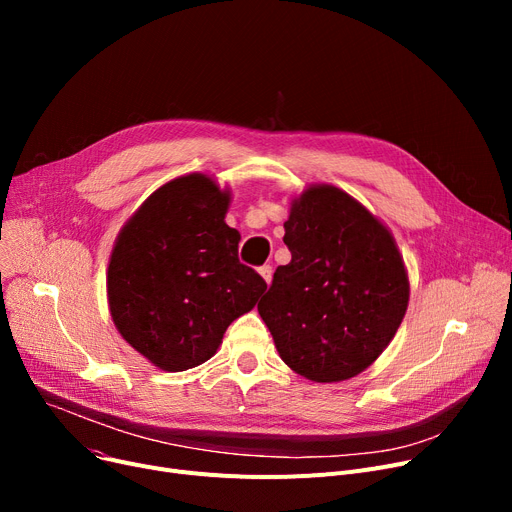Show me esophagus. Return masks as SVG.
<instances>
[{
  "label": "esophagus",
  "instance_id": "34e87169",
  "mask_svg": "<svg viewBox=\"0 0 512 512\" xmlns=\"http://www.w3.org/2000/svg\"><path fill=\"white\" fill-rule=\"evenodd\" d=\"M259 274H261V278L265 280V284L270 286V282H272V274H274L272 265H263V267H259Z\"/></svg>",
  "mask_w": 512,
  "mask_h": 512
}]
</instances>
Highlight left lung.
Masks as SVG:
<instances>
[{"label":"left lung","mask_w":512,"mask_h":512,"mask_svg":"<svg viewBox=\"0 0 512 512\" xmlns=\"http://www.w3.org/2000/svg\"><path fill=\"white\" fill-rule=\"evenodd\" d=\"M284 230L292 259L257 311L292 371L319 384L351 380L386 351L409 307L396 240L332 184L294 197Z\"/></svg>","instance_id":"8db88e82"}]
</instances>
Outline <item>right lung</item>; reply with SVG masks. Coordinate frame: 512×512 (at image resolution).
<instances>
[{
    "label": "right lung",
    "instance_id": "obj_1",
    "mask_svg": "<svg viewBox=\"0 0 512 512\" xmlns=\"http://www.w3.org/2000/svg\"><path fill=\"white\" fill-rule=\"evenodd\" d=\"M230 191L207 174L178 176L122 226L107 265V303L122 338L164 371L211 359L265 280L238 261L224 218Z\"/></svg>",
    "mask_w": 512,
    "mask_h": 512
}]
</instances>
